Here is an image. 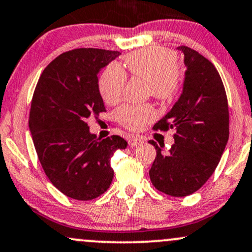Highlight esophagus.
Wrapping results in <instances>:
<instances>
[{"label":"esophagus","mask_w":252,"mask_h":252,"mask_svg":"<svg viewBox=\"0 0 252 252\" xmlns=\"http://www.w3.org/2000/svg\"><path fill=\"white\" fill-rule=\"evenodd\" d=\"M143 141L145 140L140 136H130L128 140V143H129V146H131V147H137V146L141 145Z\"/></svg>","instance_id":"esophagus-1"}]
</instances>
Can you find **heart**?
<instances>
[{"label":"heart","mask_w":252,"mask_h":252,"mask_svg":"<svg viewBox=\"0 0 252 252\" xmlns=\"http://www.w3.org/2000/svg\"><path fill=\"white\" fill-rule=\"evenodd\" d=\"M177 56L172 50L161 46H147L131 52L124 60L126 70L132 76L146 80L148 93L161 101H168L177 94L182 85V70L177 64ZM126 75L120 65H107L99 77V92L107 104L121 100ZM117 120L129 130H140L156 118L153 105L121 106L116 112Z\"/></svg>","instance_id":"heart-1"}]
</instances>
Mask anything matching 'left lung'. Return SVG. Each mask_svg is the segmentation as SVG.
Here are the masks:
<instances>
[{"label":"left lung","instance_id":"1","mask_svg":"<svg viewBox=\"0 0 252 252\" xmlns=\"http://www.w3.org/2000/svg\"><path fill=\"white\" fill-rule=\"evenodd\" d=\"M187 65L183 93L154 130L175 129L168 153L154 141L157 157L149 170L159 191L183 197L197 191L219 164L229 135L228 103L222 80L209 60L188 46H179Z\"/></svg>","mask_w":252,"mask_h":252}]
</instances>
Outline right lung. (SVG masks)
<instances>
[{
  "mask_svg": "<svg viewBox=\"0 0 252 252\" xmlns=\"http://www.w3.org/2000/svg\"><path fill=\"white\" fill-rule=\"evenodd\" d=\"M120 55L92 48L63 52L44 69L33 93L29 124L38 159L49 181L74 200L103 195L113 178V152L128 146L118 135L96 139L87 124L106 111L96 75Z\"/></svg>",
  "mask_w": 252,
  "mask_h": 252,
  "instance_id": "right-lung-1",
  "label": "right lung"
}]
</instances>
